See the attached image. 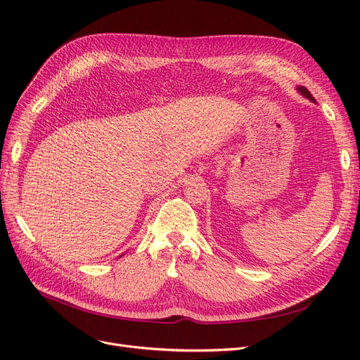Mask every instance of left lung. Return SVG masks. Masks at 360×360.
I'll use <instances>...</instances> for the list:
<instances>
[{"mask_svg": "<svg viewBox=\"0 0 360 360\" xmlns=\"http://www.w3.org/2000/svg\"><path fill=\"white\" fill-rule=\"evenodd\" d=\"M302 96H304V97H307V99H309L311 102H315V99H314V97H312V94L307 90V89H304V86H302V85H299L297 86V89H296Z\"/></svg>", "mask_w": 360, "mask_h": 360, "instance_id": "left-lung-1", "label": "left lung"}]
</instances>
